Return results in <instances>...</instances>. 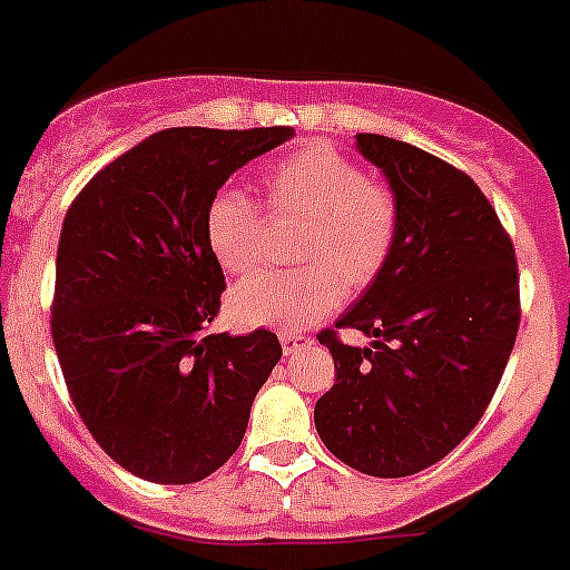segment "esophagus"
<instances>
[{
  "instance_id": "obj_1",
  "label": "esophagus",
  "mask_w": 570,
  "mask_h": 570,
  "mask_svg": "<svg viewBox=\"0 0 570 570\" xmlns=\"http://www.w3.org/2000/svg\"><path fill=\"white\" fill-rule=\"evenodd\" d=\"M312 337L309 334H301V332H281V348H284L286 357L297 354L301 348H309Z\"/></svg>"
}]
</instances>
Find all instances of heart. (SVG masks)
I'll list each match as a JSON object with an SVG mask.
<instances>
[{
    "label": "heart",
    "instance_id": "1",
    "mask_svg": "<svg viewBox=\"0 0 570 570\" xmlns=\"http://www.w3.org/2000/svg\"><path fill=\"white\" fill-rule=\"evenodd\" d=\"M269 216L303 219L295 273H255L233 286L227 315L242 328H303L385 273L402 210L387 185L365 177L332 142H306L261 174ZM205 242L225 273H247L261 249V213L242 190L219 188L205 207Z\"/></svg>",
    "mask_w": 570,
    "mask_h": 570
}]
</instances>
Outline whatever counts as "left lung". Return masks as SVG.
<instances>
[{
  "label": "left lung",
  "mask_w": 570,
  "mask_h": 570,
  "mask_svg": "<svg viewBox=\"0 0 570 570\" xmlns=\"http://www.w3.org/2000/svg\"><path fill=\"white\" fill-rule=\"evenodd\" d=\"M402 210L385 273L340 317L371 345L317 334L334 385L315 428L351 470L405 478L461 444L492 402L520 326L512 238L475 183L444 159L385 135H357Z\"/></svg>",
  "instance_id": "1"
}]
</instances>
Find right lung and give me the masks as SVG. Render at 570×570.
I'll return each mask as SVG.
<instances>
[{"mask_svg":"<svg viewBox=\"0 0 570 570\" xmlns=\"http://www.w3.org/2000/svg\"><path fill=\"white\" fill-rule=\"evenodd\" d=\"M292 135L289 126L157 131L69 205L52 343L78 416L142 481L196 483L219 470L281 360L267 328L205 334L225 289L205 207L233 171Z\"/></svg>","mask_w":570,"mask_h":570,"instance_id":"right-lung-1","label":"right lung"}]
</instances>
